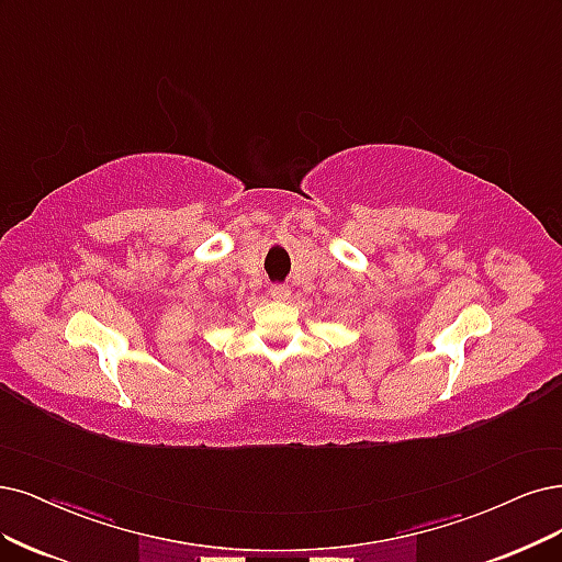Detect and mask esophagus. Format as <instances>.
<instances>
[{
    "label": "esophagus",
    "instance_id": "1",
    "mask_svg": "<svg viewBox=\"0 0 562 562\" xmlns=\"http://www.w3.org/2000/svg\"><path fill=\"white\" fill-rule=\"evenodd\" d=\"M289 294H292L289 284H273V286H270V296H273L276 301H286Z\"/></svg>",
    "mask_w": 562,
    "mask_h": 562
}]
</instances>
